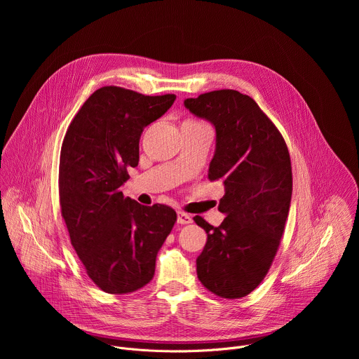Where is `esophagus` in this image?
Masks as SVG:
<instances>
[{
    "label": "esophagus",
    "instance_id": "obj_1",
    "mask_svg": "<svg viewBox=\"0 0 359 359\" xmlns=\"http://www.w3.org/2000/svg\"><path fill=\"white\" fill-rule=\"evenodd\" d=\"M193 222L191 216L184 212H177V223L179 224H190Z\"/></svg>",
    "mask_w": 359,
    "mask_h": 359
}]
</instances>
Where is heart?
I'll use <instances>...</instances> for the list:
<instances>
[{
    "label": "heart",
    "instance_id": "1",
    "mask_svg": "<svg viewBox=\"0 0 359 359\" xmlns=\"http://www.w3.org/2000/svg\"><path fill=\"white\" fill-rule=\"evenodd\" d=\"M184 123H200V122H196V121H186Z\"/></svg>",
    "mask_w": 359,
    "mask_h": 359
}]
</instances>
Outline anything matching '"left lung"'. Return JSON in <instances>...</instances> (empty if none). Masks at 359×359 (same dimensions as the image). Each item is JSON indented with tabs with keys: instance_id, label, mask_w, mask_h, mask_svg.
<instances>
[{
	"instance_id": "left-lung-1",
	"label": "left lung",
	"mask_w": 359,
	"mask_h": 359,
	"mask_svg": "<svg viewBox=\"0 0 359 359\" xmlns=\"http://www.w3.org/2000/svg\"><path fill=\"white\" fill-rule=\"evenodd\" d=\"M184 107L216 128L209 179L222 180L226 190L219 227L193 219L208 233L197 277L220 298H241L267 276L284 233L292 193L288 147L255 100L238 90L201 93Z\"/></svg>"
}]
</instances>
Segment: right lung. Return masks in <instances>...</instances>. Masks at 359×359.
Returning <instances> with one entry per match:
<instances>
[{
	"label": "right lung",
	"mask_w": 359,
	"mask_h": 359,
	"mask_svg": "<svg viewBox=\"0 0 359 359\" xmlns=\"http://www.w3.org/2000/svg\"><path fill=\"white\" fill-rule=\"evenodd\" d=\"M176 95L147 96L121 86L95 90L72 119L60 158V204L71 244L89 278L108 294H128L155 276L156 255L177 215L142 206L121 191L139 163L143 129Z\"/></svg>",
	"instance_id": "right-lung-1"
}]
</instances>
